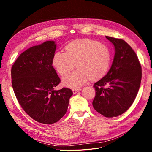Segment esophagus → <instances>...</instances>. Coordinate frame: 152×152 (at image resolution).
I'll use <instances>...</instances> for the list:
<instances>
[{
  "label": "esophagus",
  "mask_w": 152,
  "mask_h": 152,
  "mask_svg": "<svg viewBox=\"0 0 152 152\" xmlns=\"http://www.w3.org/2000/svg\"><path fill=\"white\" fill-rule=\"evenodd\" d=\"M81 91V89H73L72 90V91H73V94H76L77 92H79V91Z\"/></svg>",
  "instance_id": "obj_1"
}]
</instances>
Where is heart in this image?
Returning <instances> with one entry per match:
<instances>
[{
    "label": "heart",
    "mask_w": 152,
    "mask_h": 152,
    "mask_svg": "<svg viewBox=\"0 0 152 152\" xmlns=\"http://www.w3.org/2000/svg\"><path fill=\"white\" fill-rule=\"evenodd\" d=\"M66 52L54 54L53 64L64 75L75 67L78 69L63 78V84L71 88H79L90 78L97 80L103 77L110 66L111 53L108 48L98 41L88 39L73 41L66 45Z\"/></svg>",
    "instance_id": "obj_1"
}]
</instances>
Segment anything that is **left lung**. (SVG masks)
<instances>
[{"label": "left lung", "mask_w": 152, "mask_h": 152, "mask_svg": "<svg viewBox=\"0 0 152 152\" xmlns=\"http://www.w3.org/2000/svg\"><path fill=\"white\" fill-rule=\"evenodd\" d=\"M112 43L115 55L107 74L94 84L93 106L105 117L121 115L136 97L141 80V66L135 52L122 39L106 36Z\"/></svg>", "instance_id": "1"}]
</instances>
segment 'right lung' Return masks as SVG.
<instances>
[{
	"mask_svg": "<svg viewBox=\"0 0 152 152\" xmlns=\"http://www.w3.org/2000/svg\"><path fill=\"white\" fill-rule=\"evenodd\" d=\"M56 49L53 40L26 49L18 58L11 68L12 86L24 111L40 123L52 124L66 113L70 89L56 91L60 82L53 59Z\"/></svg>",
	"mask_w": 152,
	"mask_h": 152,
	"instance_id": "right-lung-1",
	"label": "right lung"
}]
</instances>
